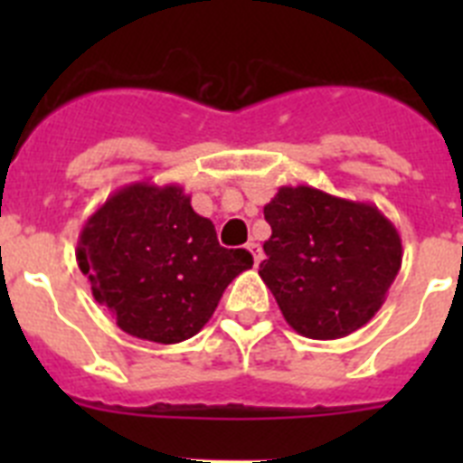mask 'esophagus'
<instances>
[{
  "mask_svg": "<svg viewBox=\"0 0 463 463\" xmlns=\"http://www.w3.org/2000/svg\"><path fill=\"white\" fill-rule=\"evenodd\" d=\"M245 248H248V250H250V255H252V260H255V264H260L261 261V245L260 243H255V241H250V243L245 245Z\"/></svg>",
  "mask_w": 463,
  "mask_h": 463,
  "instance_id": "obj_1",
  "label": "esophagus"
}]
</instances>
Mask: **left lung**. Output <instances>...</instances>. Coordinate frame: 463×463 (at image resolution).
I'll return each instance as SVG.
<instances>
[{
  "mask_svg": "<svg viewBox=\"0 0 463 463\" xmlns=\"http://www.w3.org/2000/svg\"><path fill=\"white\" fill-rule=\"evenodd\" d=\"M264 218L271 236L260 276L297 334L334 341L378 313L403 257L399 232L378 206L282 185Z\"/></svg>",
  "mask_w": 463,
  "mask_h": 463,
  "instance_id": "1",
  "label": "left lung"
}]
</instances>
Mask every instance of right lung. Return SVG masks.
<instances>
[{
    "label": "right lung",
    "mask_w": 463,
    "mask_h": 463,
    "mask_svg": "<svg viewBox=\"0 0 463 463\" xmlns=\"http://www.w3.org/2000/svg\"><path fill=\"white\" fill-rule=\"evenodd\" d=\"M76 260L118 326L162 345L199 334L229 282L252 267L250 252L218 243L181 185L146 181L120 187L90 215Z\"/></svg>",
    "instance_id": "1"
}]
</instances>
